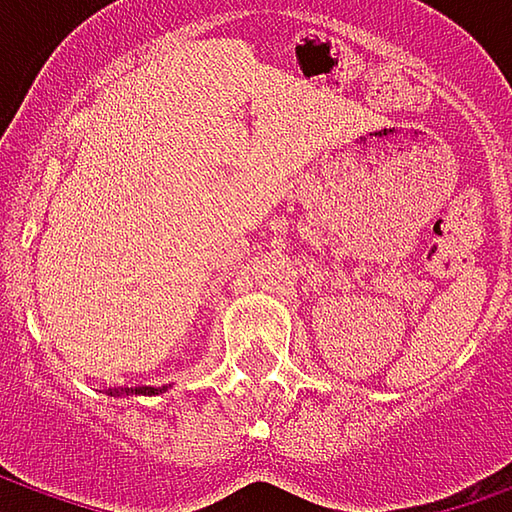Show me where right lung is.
<instances>
[{"label": "right lung", "instance_id": "add662e5", "mask_svg": "<svg viewBox=\"0 0 512 512\" xmlns=\"http://www.w3.org/2000/svg\"><path fill=\"white\" fill-rule=\"evenodd\" d=\"M162 390H168V387H125L122 393H128V396H133V393L136 396H159ZM110 396H119V390H113Z\"/></svg>", "mask_w": 512, "mask_h": 512}]
</instances>
